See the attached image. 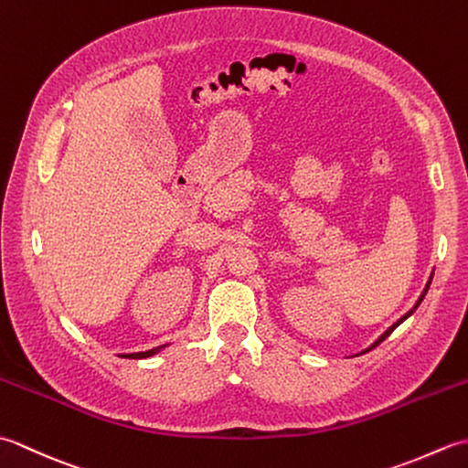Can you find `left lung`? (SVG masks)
<instances>
[{
    "mask_svg": "<svg viewBox=\"0 0 468 468\" xmlns=\"http://www.w3.org/2000/svg\"><path fill=\"white\" fill-rule=\"evenodd\" d=\"M431 282H432V275H431V280H429V283H426V287H424V292L420 293V297H419V302H416V303H414V307H412V310H410L409 314H404V315L400 317V320H399V322H396V324H392L390 327H388V330H386V332H384V334H382L380 337H378V340H376V342H374L372 346H367L364 352H367V350H372V347H376L378 344H380V342H384V340H386V337H388V335H390V334H392V332L396 330V327H399V325H400V324H402L404 320H409V317H410V315H412V314L416 312V307H419V305L422 303V300H424V295H426V292H429V287H431ZM364 352H362V354H364Z\"/></svg>",
    "mask_w": 468,
    "mask_h": 468,
    "instance_id": "8db88e82",
    "label": "left lung"
}]
</instances>
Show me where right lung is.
<instances>
[{"mask_svg":"<svg viewBox=\"0 0 468 468\" xmlns=\"http://www.w3.org/2000/svg\"><path fill=\"white\" fill-rule=\"evenodd\" d=\"M168 344H163V346H156L153 347V350H146V352H133V354H121V357H131V360H144V357H151L154 354H158L161 350H165Z\"/></svg>","mask_w":468,"mask_h":468,"instance_id":"1","label":"right lung"}]
</instances>
